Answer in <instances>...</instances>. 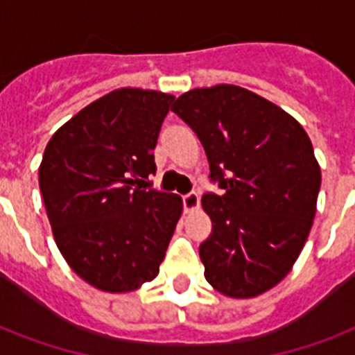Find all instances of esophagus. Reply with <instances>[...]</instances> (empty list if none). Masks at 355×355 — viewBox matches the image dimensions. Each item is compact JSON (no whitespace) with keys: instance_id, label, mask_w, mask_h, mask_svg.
Here are the masks:
<instances>
[{"instance_id":"obj_1","label":"esophagus","mask_w":355,"mask_h":355,"mask_svg":"<svg viewBox=\"0 0 355 355\" xmlns=\"http://www.w3.org/2000/svg\"><path fill=\"white\" fill-rule=\"evenodd\" d=\"M182 205H184V210H186V214H191V211L199 210V205H200L199 193H195V191H191V193L184 195V197H182Z\"/></svg>"}]
</instances>
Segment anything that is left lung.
Here are the masks:
<instances>
[{
	"mask_svg": "<svg viewBox=\"0 0 355 355\" xmlns=\"http://www.w3.org/2000/svg\"><path fill=\"white\" fill-rule=\"evenodd\" d=\"M199 136L210 178L211 234L200 243L205 276L230 298H254L280 284L308 239L320 166L297 119L241 86L195 88L171 108Z\"/></svg>",
	"mask_w": 355,
	"mask_h": 355,
	"instance_id": "left-lung-1",
	"label": "left lung"
}]
</instances>
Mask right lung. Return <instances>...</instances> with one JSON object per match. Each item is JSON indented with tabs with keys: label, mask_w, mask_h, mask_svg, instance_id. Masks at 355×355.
<instances>
[{
	"label": "right lung",
	"mask_w": 355,
	"mask_h": 355,
	"mask_svg": "<svg viewBox=\"0 0 355 355\" xmlns=\"http://www.w3.org/2000/svg\"><path fill=\"white\" fill-rule=\"evenodd\" d=\"M175 99L119 88L53 134L38 182L53 237L68 265L107 293L155 280L182 216L175 193L141 189L156 171V139Z\"/></svg>",
	"instance_id": "1"
}]
</instances>
